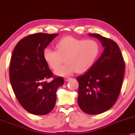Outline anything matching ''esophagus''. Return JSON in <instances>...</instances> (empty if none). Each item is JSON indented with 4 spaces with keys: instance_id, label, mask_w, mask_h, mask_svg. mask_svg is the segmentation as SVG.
Wrapping results in <instances>:
<instances>
[{
    "instance_id": "obj_1",
    "label": "esophagus",
    "mask_w": 135,
    "mask_h": 135,
    "mask_svg": "<svg viewBox=\"0 0 135 135\" xmlns=\"http://www.w3.org/2000/svg\"><path fill=\"white\" fill-rule=\"evenodd\" d=\"M70 79H71L70 77H65L64 80H65V81H66V82H67V81L70 80Z\"/></svg>"
}]
</instances>
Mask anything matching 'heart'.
Segmentation results:
<instances>
[{"label":"heart","mask_w":135,"mask_h":135,"mask_svg":"<svg viewBox=\"0 0 135 135\" xmlns=\"http://www.w3.org/2000/svg\"><path fill=\"white\" fill-rule=\"evenodd\" d=\"M57 51L46 48L45 60L53 70H56L65 59L66 63L55 71L56 75L65 77L77 72H87L93 65L100 51L99 45L95 40H83L72 36L61 39L56 45Z\"/></svg>","instance_id":"b5f03b06"}]
</instances>
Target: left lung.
Returning a JSON list of instances; mask_svg holds the SVG:
<instances>
[{"mask_svg":"<svg viewBox=\"0 0 135 135\" xmlns=\"http://www.w3.org/2000/svg\"><path fill=\"white\" fill-rule=\"evenodd\" d=\"M98 39L104 50L87 72L77 77L78 104L84 113L98 114L108 111L116 102L121 91L125 64L118 45L99 34H89Z\"/></svg>","mask_w":135,"mask_h":135,"instance_id":"1","label":"left lung"}]
</instances>
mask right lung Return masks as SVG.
Wrapping results in <instances>:
<instances>
[{
	"label": "right lung",
	"mask_w": 135,
	"mask_h": 135,
	"mask_svg": "<svg viewBox=\"0 0 135 135\" xmlns=\"http://www.w3.org/2000/svg\"><path fill=\"white\" fill-rule=\"evenodd\" d=\"M58 34L36 33L17 44L11 57L9 78L13 91L23 108L35 115H45L54 108L56 90L64 83L53 77L43 51Z\"/></svg>",
	"instance_id": "right-lung-1"
}]
</instances>
